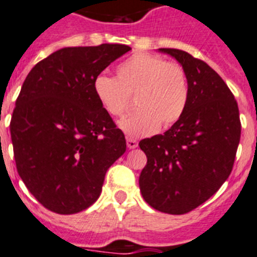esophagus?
<instances>
[{
    "mask_svg": "<svg viewBox=\"0 0 257 257\" xmlns=\"http://www.w3.org/2000/svg\"><path fill=\"white\" fill-rule=\"evenodd\" d=\"M126 146H128L129 149H136L139 146V142H137V140L128 137V139H126Z\"/></svg>",
    "mask_w": 257,
    "mask_h": 257,
    "instance_id": "esophagus-1",
    "label": "esophagus"
}]
</instances>
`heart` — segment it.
<instances>
[{
  "label": "heart",
  "mask_w": 257,
  "mask_h": 257,
  "mask_svg": "<svg viewBox=\"0 0 257 257\" xmlns=\"http://www.w3.org/2000/svg\"><path fill=\"white\" fill-rule=\"evenodd\" d=\"M94 91L111 116H122L135 96V112L118 122L128 137L155 133L161 124L170 126L184 115L189 100L188 77L184 68L163 57L137 52L116 68V78L99 74Z\"/></svg>",
  "instance_id": "1"
}]
</instances>
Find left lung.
Segmentation results:
<instances>
[{"mask_svg": "<svg viewBox=\"0 0 257 257\" xmlns=\"http://www.w3.org/2000/svg\"><path fill=\"white\" fill-rule=\"evenodd\" d=\"M159 51L184 68L189 100L167 132L140 141L148 157L140 191L155 210L185 214L212 197L231 174L242 125L232 92L206 62L180 49Z\"/></svg>", "mask_w": 257, "mask_h": 257, "instance_id": "1", "label": "left lung"}]
</instances>
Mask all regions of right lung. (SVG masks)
<instances>
[{"label":"right lung","mask_w":257,"mask_h":257,"mask_svg":"<svg viewBox=\"0 0 257 257\" xmlns=\"http://www.w3.org/2000/svg\"><path fill=\"white\" fill-rule=\"evenodd\" d=\"M128 51L124 44L59 49L23 82L10 121L15 165L27 189L51 212L74 214L92 205L107 170L126 150L94 81Z\"/></svg>","instance_id":"1"}]
</instances>
